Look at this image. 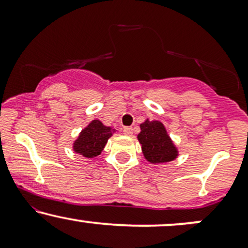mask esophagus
<instances>
[{
  "label": "esophagus",
  "mask_w": 248,
  "mask_h": 248,
  "mask_svg": "<svg viewBox=\"0 0 248 248\" xmlns=\"http://www.w3.org/2000/svg\"><path fill=\"white\" fill-rule=\"evenodd\" d=\"M124 133L126 134V135H128V136L132 135V134H133V128L132 127H124Z\"/></svg>",
  "instance_id": "esophagus-1"
}]
</instances>
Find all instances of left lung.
<instances>
[{
	"label": "left lung",
	"mask_w": 248,
	"mask_h": 248,
	"mask_svg": "<svg viewBox=\"0 0 248 248\" xmlns=\"http://www.w3.org/2000/svg\"><path fill=\"white\" fill-rule=\"evenodd\" d=\"M141 132L138 140L141 143L142 153L150 163H166L178 156V150L168 135L166 127L160 121L147 119L140 124Z\"/></svg>",
	"instance_id": "obj_1"
}]
</instances>
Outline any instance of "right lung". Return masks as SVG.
Returning a JSON list of instances; mask_svg holds the SVG:
<instances>
[{
  "mask_svg": "<svg viewBox=\"0 0 248 248\" xmlns=\"http://www.w3.org/2000/svg\"><path fill=\"white\" fill-rule=\"evenodd\" d=\"M115 129L107 127L99 120H93L86 128L81 130L78 139L73 143V150L84 157L92 158L100 155L108 139L113 135Z\"/></svg>",
  "mask_w": 248,
  "mask_h": 248,
  "instance_id": "add662e5",
  "label": "right lung"
}]
</instances>
